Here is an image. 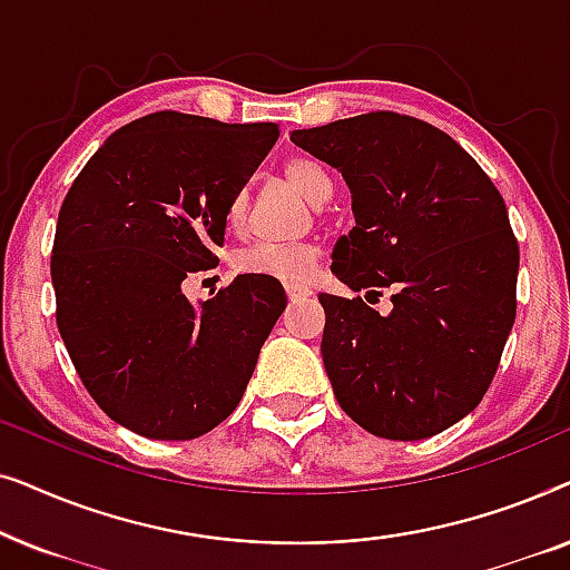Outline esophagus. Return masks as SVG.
<instances>
[{"label":"esophagus","instance_id":"obj_1","mask_svg":"<svg viewBox=\"0 0 570 570\" xmlns=\"http://www.w3.org/2000/svg\"><path fill=\"white\" fill-rule=\"evenodd\" d=\"M285 293L291 301H301V298H306V295H311V287L298 285V283H285Z\"/></svg>","mask_w":570,"mask_h":570}]
</instances>
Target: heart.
Returning a JSON list of instances; mask_svg holds the SVG:
<instances>
[{
    "label": "heart",
    "instance_id": "1",
    "mask_svg": "<svg viewBox=\"0 0 570 570\" xmlns=\"http://www.w3.org/2000/svg\"><path fill=\"white\" fill-rule=\"evenodd\" d=\"M285 176L295 189L303 191L311 205H324L332 197V178L326 170L311 158H291L285 163ZM248 215V191L240 189L230 197L225 217L233 230H240ZM318 259V248L314 244H283V240H259L248 246L238 256V267L254 275H267L291 279V283H303L314 269Z\"/></svg>",
    "mask_w": 570,
    "mask_h": 570
}]
</instances>
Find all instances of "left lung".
Instances as JSON below:
<instances>
[{"instance_id": "8db88e82", "label": "left lung", "mask_w": 570, "mask_h": 570, "mask_svg": "<svg viewBox=\"0 0 570 570\" xmlns=\"http://www.w3.org/2000/svg\"><path fill=\"white\" fill-rule=\"evenodd\" d=\"M291 139L337 168L353 199L334 277L392 293L389 314L361 295H318L340 407L381 439L446 431L485 396L517 318L519 244L503 197L462 145L412 116L373 111Z\"/></svg>"}]
</instances>
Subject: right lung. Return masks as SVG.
Listing matches in <instances>:
<instances>
[{
  "label": "right lung",
  "instance_id": "obj_1",
  "mask_svg": "<svg viewBox=\"0 0 570 570\" xmlns=\"http://www.w3.org/2000/svg\"><path fill=\"white\" fill-rule=\"evenodd\" d=\"M277 137L269 121L150 114L98 147L61 205L59 334L98 407L137 435L189 441L220 425L285 311L267 275H238L199 303L181 291L217 267L228 202Z\"/></svg>",
  "mask_w": 570,
  "mask_h": 570
}]
</instances>
